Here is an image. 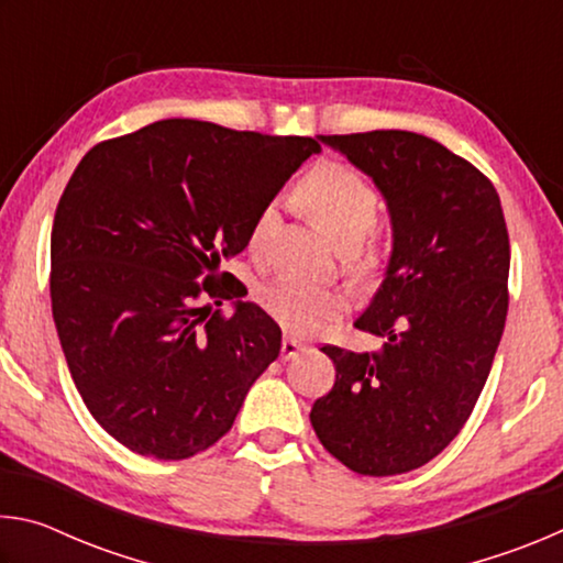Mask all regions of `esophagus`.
Listing matches in <instances>:
<instances>
[{
	"instance_id": "obj_1",
	"label": "esophagus",
	"mask_w": 563,
	"mask_h": 563,
	"mask_svg": "<svg viewBox=\"0 0 563 563\" xmlns=\"http://www.w3.org/2000/svg\"><path fill=\"white\" fill-rule=\"evenodd\" d=\"M302 352H308V347H305L302 342L292 340V338H283V345H280V357L283 360H295L298 355H302Z\"/></svg>"
}]
</instances>
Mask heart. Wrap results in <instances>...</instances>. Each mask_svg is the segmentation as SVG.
<instances>
[{
  "mask_svg": "<svg viewBox=\"0 0 563 563\" xmlns=\"http://www.w3.org/2000/svg\"><path fill=\"white\" fill-rule=\"evenodd\" d=\"M300 198L316 221L340 251H355L377 221V196L360 170L345 164H320L302 178ZM278 221V206L268 203L251 231V245L261 247ZM268 310L290 335H312L328 318L338 316L342 295L300 280H275L261 292Z\"/></svg>",
  "mask_w": 563,
  "mask_h": 563,
  "instance_id": "obj_1",
  "label": "heart"
}]
</instances>
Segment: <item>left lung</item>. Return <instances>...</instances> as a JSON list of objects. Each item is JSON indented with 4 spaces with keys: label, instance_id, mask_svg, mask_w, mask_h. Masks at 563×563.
<instances>
[{
    "label": "left lung",
    "instance_id": "8db88e82",
    "mask_svg": "<svg viewBox=\"0 0 563 563\" xmlns=\"http://www.w3.org/2000/svg\"><path fill=\"white\" fill-rule=\"evenodd\" d=\"M373 178L393 223L385 280L355 328L383 350L325 345L335 385L312 430L347 470L412 472L470 419L509 308V233L492 180L412 131L318 136Z\"/></svg>",
    "mask_w": 563,
    "mask_h": 563
}]
</instances>
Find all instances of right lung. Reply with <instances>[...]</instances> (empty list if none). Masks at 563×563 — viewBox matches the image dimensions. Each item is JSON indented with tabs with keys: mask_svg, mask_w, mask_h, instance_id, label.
Instances as JSON below:
<instances>
[{
	"mask_svg": "<svg viewBox=\"0 0 563 563\" xmlns=\"http://www.w3.org/2000/svg\"><path fill=\"white\" fill-rule=\"evenodd\" d=\"M312 154L308 136L166 119L79 161L52 225V312L84 405L131 452L208 450L278 357L280 328L218 285L221 261ZM203 294L238 297L234 316L198 309Z\"/></svg>",
	"mask_w": 563,
	"mask_h": 563,
	"instance_id": "add662e5",
	"label": "right lung"
}]
</instances>
